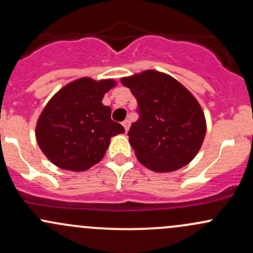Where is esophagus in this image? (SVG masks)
<instances>
[{"label": "esophagus", "mask_w": 253, "mask_h": 253, "mask_svg": "<svg viewBox=\"0 0 253 253\" xmlns=\"http://www.w3.org/2000/svg\"><path fill=\"white\" fill-rule=\"evenodd\" d=\"M122 126H124L125 131H126V132H128V129H129V126H131V124H129V121H128V120H125L124 122H122Z\"/></svg>", "instance_id": "obj_1"}]
</instances>
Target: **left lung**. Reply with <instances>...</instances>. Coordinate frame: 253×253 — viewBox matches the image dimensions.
<instances>
[{
	"mask_svg": "<svg viewBox=\"0 0 253 253\" xmlns=\"http://www.w3.org/2000/svg\"><path fill=\"white\" fill-rule=\"evenodd\" d=\"M138 103L139 120L129 128V144L143 166L169 173L191 162L203 144L207 121L201 104L181 83L148 69L121 78Z\"/></svg>",
	"mask_w": 253,
	"mask_h": 253,
	"instance_id": "obj_1",
	"label": "left lung"
}]
</instances>
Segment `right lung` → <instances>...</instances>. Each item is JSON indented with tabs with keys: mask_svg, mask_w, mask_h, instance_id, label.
Here are the masks:
<instances>
[{
	"mask_svg": "<svg viewBox=\"0 0 253 253\" xmlns=\"http://www.w3.org/2000/svg\"><path fill=\"white\" fill-rule=\"evenodd\" d=\"M114 79L84 77L57 91L38 118L36 139L50 162L72 171L87 170L104 157L110 138L125 128L102 103Z\"/></svg>",
	"mask_w": 253,
	"mask_h": 253,
	"instance_id": "right-lung-1",
	"label": "right lung"
}]
</instances>
